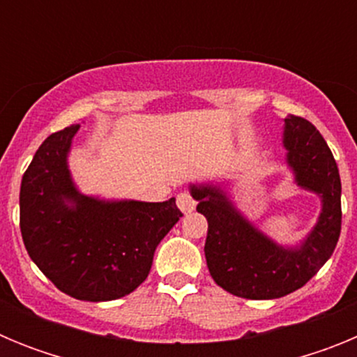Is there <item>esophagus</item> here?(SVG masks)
<instances>
[{"instance_id": "34e87169", "label": "esophagus", "mask_w": 357, "mask_h": 357, "mask_svg": "<svg viewBox=\"0 0 357 357\" xmlns=\"http://www.w3.org/2000/svg\"><path fill=\"white\" fill-rule=\"evenodd\" d=\"M176 206H178V209H181L182 213L188 214L193 213L195 207H197V202H195V198L189 193H181L176 197Z\"/></svg>"}]
</instances>
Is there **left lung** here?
<instances>
[{
    "instance_id": "1",
    "label": "left lung",
    "mask_w": 357,
    "mask_h": 357,
    "mask_svg": "<svg viewBox=\"0 0 357 357\" xmlns=\"http://www.w3.org/2000/svg\"><path fill=\"white\" fill-rule=\"evenodd\" d=\"M282 144L296 185L321 200L317 225L296 247L268 238L218 184L189 185L197 211L209 223L204 250L211 277L241 298L268 301L302 288L333 255L342 230V181L326 139L313 123L289 114Z\"/></svg>"
}]
</instances>
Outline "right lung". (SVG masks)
<instances>
[{"instance_id": "add662e5", "label": "right lung", "mask_w": 357, "mask_h": 357, "mask_svg": "<svg viewBox=\"0 0 357 357\" xmlns=\"http://www.w3.org/2000/svg\"><path fill=\"white\" fill-rule=\"evenodd\" d=\"M78 128L50 135L24 172L21 234L31 261L66 295L116 301L144 282L157 245L182 213L175 198L102 200L80 193L68 166Z\"/></svg>"}]
</instances>
